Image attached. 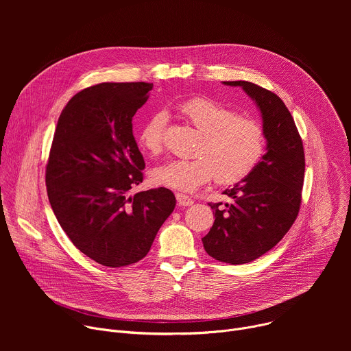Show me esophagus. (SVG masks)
<instances>
[{
    "label": "esophagus",
    "instance_id": "esophagus-1",
    "mask_svg": "<svg viewBox=\"0 0 351 351\" xmlns=\"http://www.w3.org/2000/svg\"><path fill=\"white\" fill-rule=\"evenodd\" d=\"M176 199H178V204H179L180 207H189V206H191V204L194 203L189 195L182 194V193H178V194H176Z\"/></svg>",
    "mask_w": 351,
    "mask_h": 351
}]
</instances>
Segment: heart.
I'll return each mask as SVG.
<instances>
[{"mask_svg":"<svg viewBox=\"0 0 351 351\" xmlns=\"http://www.w3.org/2000/svg\"><path fill=\"white\" fill-rule=\"evenodd\" d=\"M180 115L194 126L202 138L194 158L171 160L152 172V180L178 191H194L213 178L219 183H233L252 172L264 156L267 138L264 128L254 119L239 114L207 97H194L180 103ZM168 115L154 112L141 125L140 145L158 154L162 149Z\"/></svg>","mask_w":351,"mask_h":351,"instance_id":"heart-1","label":"heart"}]
</instances>
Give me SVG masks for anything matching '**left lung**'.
Segmentation results:
<instances>
[{
    "label": "left lung",
    "instance_id": "8db88e82",
    "mask_svg": "<svg viewBox=\"0 0 351 351\" xmlns=\"http://www.w3.org/2000/svg\"><path fill=\"white\" fill-rule=\"evenodd\" d=\"M253 99L263 119L267 153L257 167L223 194L230 203H210L215 221L203 237L215 260L240 265L252 263L275 247L297 218L304 182V149L291 114L272 91L236 80Z\"/></svg>",
    "mask_w": 351,
    "mask_h": 351
}]
</instances>
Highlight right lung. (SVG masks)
I'll return each instance as SVG.
<instances>
[{"instance_id": "obj_1", "label": "right lung", "mask_w": 351, "mask_h": 351, "mask_svg": "<svg viewBox=\"0 0 351 351\" xmlns=\"http://www.w3.org/2000/svg\"><path fill=\"white\" fill-rule=\"evenodd\" d=\"M153 83H101L62 110L45 171L51 208L71 241L104 267L144 258L176 198L160 187L130 195L145 164L132 119Z\"/></svg>"}]
</instances>
